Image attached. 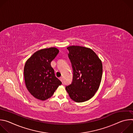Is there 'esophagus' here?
Masks as SVG:
<instances>
[{"label": "esophagus", "mask_w": 133, "mask_h": 133, "mask_svg": "<svg viewBox=\"0 0 133 133\" xmlns=\"http://www.w3.org/2000/svg\"><path fill=\"white\" fill-rule=\"evenodd\" d=\"M59 79H60V81H61V82H63V77H60V78H59Z\"/></svg>", "instance_id": "1"}]
</instances>
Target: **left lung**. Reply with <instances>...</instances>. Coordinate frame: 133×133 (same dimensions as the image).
I'll list each match as a JSON object with an SVG mask.
<instances>
[{
  "instance_id": "1",
  "label": "left lung",
  "mask_w": 133,
  "mask_h": 133,
  "mask_svg": "<svg viewBox=\"0 0 133 133\" xmlns=\"http://www.w3.org/2000/svg\"><path fill=\"white\" fill-rule=\"evenodd\" d=\"M67 49L74 73L72 83L66 87V90L74 101L86 102L99 88L103 74L102 62L89 48L70 46Z\"/></svg>"
}]
</instances>
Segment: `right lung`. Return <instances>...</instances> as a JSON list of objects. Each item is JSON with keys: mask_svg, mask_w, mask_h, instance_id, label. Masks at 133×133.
I'll use <instances>...</instances> for the list:
<instances>
[{"mask_svg": "<svg viewBox=\"0 0 133 133\" xmlns=\"http://www.w3.org/2000/svg\"><path fill=\"white\" fill-rule=\"evenodd\" d=\"M58 52L56 47L42 49L34 53L25 63L24 74L26 88L38 99L49 98L62 84L50 64Z\"/></svg>", "mask_w": 133, "mask_h": 133, "instance_id": "1", "label": "right lung"}]
</instances>
